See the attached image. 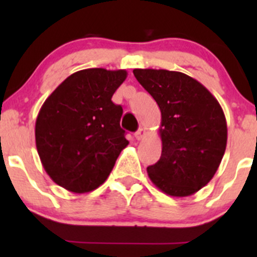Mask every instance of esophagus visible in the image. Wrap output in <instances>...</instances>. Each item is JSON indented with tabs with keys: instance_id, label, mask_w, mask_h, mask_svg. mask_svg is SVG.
<instances>
[{
	"instance_id": "1",
	"label": "esophagus",
	"mask_w": 257,
	"mask_h": 257,
	"mask_svg": "<svg viewBox=\"0 0 257 257\" xmlns=\"http://www.w3.org/2000/svg\"><path fill=\"white\" fill-rule=\"evenodd\" d=\"M134 137H136V139H138V141H142L145 137V129L139 128L138 131L136 132V134H134Z\"/></svg>"
}]
</instances>
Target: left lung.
<instances>
[{
    "label": "left lung",
    "mask_w": 257,
    "mask_h": 257,
    "mask_svg": "<svg viewBox=\"0 0 257 257\" xmlns=\"http://www.w3.org/2000/svg\"><path fill=\"white\" fill-rule=\"evenodd\" d=\"M133 73L162 112V155L147 168L148 175L167 195H193L211 180L226 149L221 105L200 82L181 72L134 69Z\"/></svg>",
    "instance_id": "1"
}]
</instances>
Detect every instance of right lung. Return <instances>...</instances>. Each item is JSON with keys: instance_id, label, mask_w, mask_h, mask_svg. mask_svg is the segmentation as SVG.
I'll use <instances>...</instances> for the list:
<instances>
[{"instance_id": "add662e5", "label": "right lung", "mask_w": 257, "mask_h": 257, "mask_svg": "<svg viewBox=\"0 0 257 257\" xmlns=\"http://www.w3.org/2000/svg\"><path fill=\"white\" fill-rule=\"evenodd\" d=\"M126 74L124 69H82L41 107L36 147L46 173L62 188L77 194L97 189L129 144L120 128L123 108L112 102Z\"/></svg>"}]
</instances>
